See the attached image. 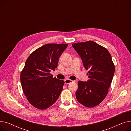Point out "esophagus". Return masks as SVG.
<instances>
[{
    "label": "esophagus",
    "mask_w": 131,
    "mask_h": 131,
    "mask_svg": "<svg viewBox=\"0 0 131 131\" xmlns=\"http://www.w3.org/2000/svg\"><path fill=\"white\" fill-rule=\"evenodd\" d=\"M73 81L71 80H70V79H66L65 80V84H70V83H71V82H73Z\"/></svg>",
    "instance_id": "1"
}]
</instances>
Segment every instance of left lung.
Masks as SVG:
<instances>
[{"instance_id": "left-lung-1", "label": "left lung", "mask_w": 131, "mask_h": 131, "mask_svg": "<svg viewBox=\"0 0 131 131\" xmlns=\"http://www.w3.org/2000/svg\"><path fill=\"white\" fill-rule=\"evenodd\" d=\"M72 45L89 70L88 81L78 82L77 99L86 107H95L104 100L112 82L115 66L111 54L106 48L92 41Z\"/></svg>"}]
</instances>
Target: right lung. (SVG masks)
<instances>
[{
    "label": "right lung",
    "instance_id": "1",
    "mask_svg": "<svg viewBox=\"0 0 131 131\" xmlns=\"http://www.w3.org/2000/svg\"><path fill=\"white\" fill-rule=\"evenodd\" d=\"M68 44L48 43L34 50L27 58L20 75L23 93L30 104L43 110L57 101L65 82L50 73L57 67L58 60Z\"/></svg>",
    "mask_w": 131,
    "mask_h": 131
}]
</instances>
